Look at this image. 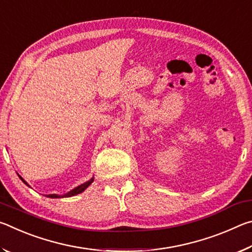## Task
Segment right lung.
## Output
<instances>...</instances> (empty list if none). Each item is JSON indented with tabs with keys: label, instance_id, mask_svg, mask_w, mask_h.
Returning <instances> with one entry per match:
<instances>
[{
	"label": "right lung",
	"instance_id": "1",
	"mask_svg": "<svg viewBox=\"0 0 252 252\" xmlns=\"http://www.w3.org/2000/svg\"><path fill=\"white\" fill-rule=\"evenodd\" d=\"M19 177H20V176H19ZM20 179L25 183V185L29 186L28 182L25 181L22 177H20ZM92 182H93V178H91L89 181L82 183V185H81V186L74 188L73 190H71L70 192H67V193H65V194H63V195H59V194H46V197L53 198V199H54V198H66V197H72V195H75V194H79V193H81V192H83V191H84L85 189H87V188H88L89 186H90ZM29 187H30V186H29Z\"/></svg>",
	"mask_w": 252,
	"mask_h": 252
}]
</instances>
